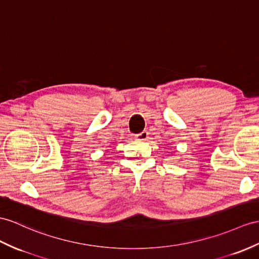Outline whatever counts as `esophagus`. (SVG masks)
<instances>
[{
  "instance_id": "1",
  "label": "esophagus",
  "mask_w": 259,
  "mask_h": 259,
  "mask_svg": "<svg viewBox=\"0 0 259 259\" xmlns=\"http://www.w3.org/2000/svg\"><path fill=\"white\" fill-rule=\"evenodd\" d=\"M135 137L137 138V140H140V141H145V140H147V137H148V133H147L146 131H143L142 133H140V134L135 135Z\"/></svg>"
}]
</instances>
